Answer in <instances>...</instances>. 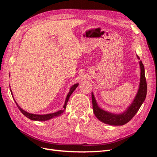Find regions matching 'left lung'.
<instances>
[{
	"label": "left lung",
	"mask_w": 157,
	"mask_h": 157,
	"mask_svg": "<svg viewBox=\"0 0 157 157\" xmlns=\"http://www.w3.org/2000/svg\"><path fill=\"white\" fill-rule=\"evenodd\" d=\"M137 59H140L138 56H137ZM141 75L140 82L138 91L136 96L132 101L131 105L128 107L126 111L121 114H114L109 113L99 107L96 103V99L94 98L93 93H92V106L94 115L99 121L109 125L114 126H122L129 122L132 118L135 116L137 112L138 111L142 103L145 101L147 95V82L145 76V69L144 64L141 61H140Z\"/></svg>",
	"instance_id": "1"
}]
</instances>
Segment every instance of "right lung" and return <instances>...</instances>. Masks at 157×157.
Segmentation results:
<instances>
[{
  "instance_id": "1",
  "label": "right lung",
  "mask_w": 157,
  "mask_h": 157,
  "mask_svg": "<svg viewBox=\"0 0 157 157\" xmlns=\"http://www.w3.org/2000/svg\"><path fill=\"white\" fill-rule=\"evenodd\" d=\"M78 86V83L76 84H74L73 86L71 87L70 88V90H69V92L68 93L67 96V98H66V99H65V104L63 105V110H59L58 111H57L56 113H50V114H46V115H36V114H32V113H27L25 111L23 110V109L19 106L17 105V103L16 102V105L18 107V109H20V111L26 117H27L28 118H29V119L31 120H33V121H48V120H50L51 119V118H54V117H59L60 116L61 114H62L64 111L65 109H66V106H67V103L69 101V97L71 96V95L72 94V93L74 92V90L77 88V87ZM11 91V90H10ZM11 94L12 95V91H11ZM15 101V100H14Z\"/></svg>"
}]
</instances>
